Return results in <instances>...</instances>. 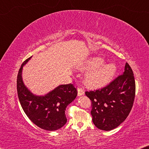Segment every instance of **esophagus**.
<instances>
[{"label":"esophagus","mask_w":149,"mask_h":149,"mask_svg":"<svg viewBox=\"0 0 149 149\" xmlns=\"http://www.w3.org/2000/svg\"><path fill=\"white\" fill-rule=\"evenodd\" d=\"M77 91H78V95H79V96H81V95H84L85 91H84V90H83V89L81 88V87H78V89H77Z\"/></svg>","instance_id":"34e87169"}]
</instances>
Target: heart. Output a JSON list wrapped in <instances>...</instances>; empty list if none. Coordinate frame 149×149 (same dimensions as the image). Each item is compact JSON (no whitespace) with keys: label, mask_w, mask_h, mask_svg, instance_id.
Listing matches in <instances>:
<instances>
[{"label":"heart","mask_w":149,"mask_h":149,"mask_svg":"<svg viewBox=\"0 0 149 149\" xmlns=\"http://www.w3.org/2000/svg\"><path fill=\"white\" fill-rule=\"evenodd\" d=\"M104 59L101 57H93L85 63V69L93 70L86 77V82L90 87H102L109 83L115 75L116 65L112 63L104 65Z\"/></svg>","instance_id":"1"}]
</instances>
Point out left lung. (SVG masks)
Returning a JSON list of instances; mask_svg holds the SVG:
<instances>
[{
    "mask_svg": "<svg viewBox=\"0 0 149 149\" xmlns=\"http://www.w3.org/2000/svg\"><path fill=\"white\" fill-rule=\"evenodd\" d=\"M136 93L133 71L126 62L122 74L107 86L95 91H85L91 101L93 123L104 131L117 127L131 111Z\"/></svg>",
    "mask_w": 149,
    "mask_h": 149,
    "instance_id": "1",
    "label": "left lung"
}]
</instances>
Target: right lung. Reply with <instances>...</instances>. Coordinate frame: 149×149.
<instances>
[{"instance_id":"right-lung-1","label":"right lung","mask_w":149,"mask_h":149,"mask_svg":"<svg viewBox=\"0 0 149 149\" xmlns=\"http://www.w3.org/2000/svg\"><path fill=\"white\" fill-rule=\"evenodd\" d=\"M31 58L24 61L17 74V91L19 102L32 123L41 129L55 131L66 123L65 111L77 97V89L70 83L59 85L45 95L33 94L24 85L22 77L23 66Z\"/></svg>"}]
</instances>
